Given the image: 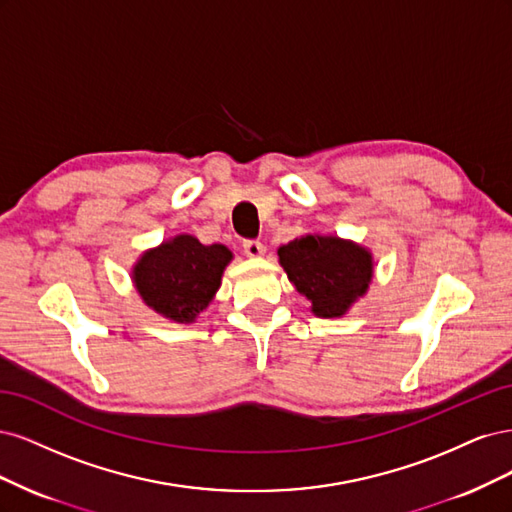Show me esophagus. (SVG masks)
<instances>
[{"label": "esophagus", "mask_w": 512, "mask_h": 512, "mask_svg": "<svg viewBox=\"0 0 512 512\" xmlns=\"http://www.w3.org/2000/svg\"><path fill=\"white\" fill-rule=\"evenodd\" d=\"M265 250H267V247L262 245L260 241H256V239H245V241H243V252H245L247 256H250V258L262 256V254H265Z\"/></svg>", "instance_id": "34e87169"}]
</instances>
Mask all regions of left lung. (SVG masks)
Returning a JSON list of instances; mask_svg holds the SVG:
<instances>
[{
  "label": "left lung",
  "mask_w": 512,
  "mask_h": 512,
  "mask_svg": "<svg viewBox=\"0 0 512 512\" xmlns=\"http://www.w3.org/2000/svg\"><path fill=\"white\" fill-rule=\"evenodd\" d=\"M277 254L288 280L322 318L344 316L356 297H363L374 273L365 247L337 237L307 235L280 247Z\"/></svg>",
  "instance_id": "obj_1"
}]
</instances>
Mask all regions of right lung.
<instances>
[{"instance_id":"right-lung-1","label":"right lung","mask_w":512,"mask_h":512,"mask_svg":"<svg viewBox=\"0 0 512 512\" xmlns=\"http://www.w3.org/2000/svg\"><path fill=\"white\" fill-rule=\"evenodd\" d=\"M230 258V250L220 243L203 245L179 235L138 260L134 284L143 301L164 318L192 322L220 288Z\"/></svg>"}]
</instances>
